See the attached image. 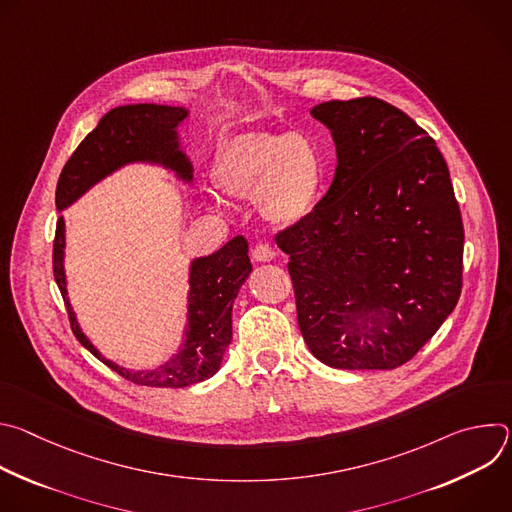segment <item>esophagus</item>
Returning a JSON list of instances; mask_svg holds the SVG:
<instances>
[{
  "instance_id": "1",
  "label": "esophagus",
  "mask_w": 512,
  "mask_h": 512,
  "mask_svg": "<svg viewBox=\"0 0 512 512\" xmlns=\"http://www.w3.org/2000/svg\"><path fill=\"white\" fill-rule=\"evenodd\" d=\"M251 255H253V261H257V263H267V261L275 259V251L269 245H257Z\"/></svg>"
}]
</instances>
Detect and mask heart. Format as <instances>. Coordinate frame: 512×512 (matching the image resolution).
<instances>
[{
  "label": "heart",
  "instance_id": "b5f03b06",
  "mask_svg": "<svg viewBox=\"0 0 512 512\" xmlns=\"http://www.w3.org/2000/svg\"><path fill=\"white\" fill-rule=\"evenodd\" d=\"M212 180L231 198L255 200L267 225L291 229L320 200L324 162L318 145L300 131H247L221 145ZM212 204L218 206L216 200Z\"/></svg>",
  "mask_w": 512,
  "mask_h": 512
}]
</instances>
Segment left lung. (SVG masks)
<instances>
[{
  "label": "left lung",
  "mask_w": 512,
  "mask_h": 512,
  "mask_svg": "<svg viewBox=\"0 0 512 512\" xmlns=\"http://www.w3.org/2000/svg\"><path fill=\"white\" fill-rule=\"evenodd\" d=\"M338 168L298 227L277 235L289 255L298 324L332 369L391 371L454 312L464 227L448 164L401 109L375 99L328 101Z\"/></svg>",
  "instance_id": "1"
}]
</instances>
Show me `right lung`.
I'll return each mask as SVG.
<instances>
[{
  "mask_svg": "<svg viewBox=\"0 0 512 512\" xmlns=\"http://www.w3.org/2000/svg\"><path fill=\"white\" fill-rule=\"evenodd\" d=\"M188 115V107L156 103L111 109L66 162L56 186V210L64 212L101 180L131 164L164 168L182 184H192L194 166L182 150L178 133ZM64 261L66 223L60 214L54 239V277L70 316L72 332L109 369L135 385L166 389L202 383L221 369L225 350L233 338V304L241 285L253 271L245 237H235L210 255L190 259L182 340L178 350L154 369H127L101 354L81 328L77 312L72 310Z\"/></svg>",
  "mask_w": 512,
  "mask_h": 512,
  "instance_id": "obj_1",
  "label": "right lung"
}]
</instances>
